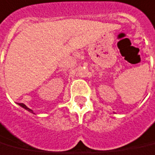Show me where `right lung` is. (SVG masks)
I'll list each match as a JSON object with an SVG mask.
<instances>
[{
	"label": "right lung",
	"mask_w": 155,
	"mask_h": 155,
	"mask_svg": "<svg viewBox=\"0 0 155 155\" xmlns=\"http://www.w3.org/2000/svg\"><path fill=\"white\" fill-rule=\"evenodd\" d=\"M19 105V106H21L23 107V108H25V110H27V111H28V112H30V113H33V110L32 109H30V108H28V107L26 106V105H25V104H18Z\"/></svg>",
	"instance_id": "1"
}]
</instances>
